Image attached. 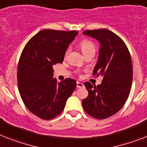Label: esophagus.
<instances>
[{"instance_id":"esophagus-1","label":"esophagus","mask_w":147,"mask_h":147,"mask_svg":"<svg viewBox=\"0 0 147 147\" xmlns=\"http://www.w3.org/2000/svg\"><path fill=\"white\" fill-rule=\"evenodd\" d=\"M84 87V84L81 82H79V81H77V87L78 88H81V87Z\"/></svg>"}]
</instances>
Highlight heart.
<instances>
[{"label": "heart", "mask_w": 147, "mask_h": 147, "mask_svg": "<svg viewBox=\"0 0 147 147\" xmlns=\"http://www.w3.org/2000/svg\"><path fill=\"white\" fill-rule=\"evenodd\" d=\"M80 49L83 53L84 55H86L90 53L94 52L96 51V48H95L94 44L90 40H83L80 43Z\"/></svg>", "instance_id": "obj_1"}]
</instances>
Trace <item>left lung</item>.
Instances as JSON below:
<instances>
[{
    "instance_id": "obj_1",
    "label": "left lung",
    "mask_w": 147,
    "mask_h": 147,
    "mask_svg": "<svg viewBox=\"0 0 147 147\" xmlns=\"http://www.w3.org/2000/svg\"><path fill=\"white\" fill-rule=\"evenodd\" d=\"M83 34L100 43L93 76L103 79L97 86L85 82L88 96L82 100V106L92 117L106 119L123 108L130 93L133 78L130 53L123 39L111 30H85Z\"/></svg>"
}]
</instances>
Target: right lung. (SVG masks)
<instances>
[{
  "instance_id": "1",
  "label": "right lung",
  "mask_w": 147,
  "mask_h": 147,
  "mask_svg": "<svg viewBox=\"0 0 147 147\" xmlns=\"http://www.w3.org/2000/svg\"><path fill=\"white\" fill-rule=\"evenodd\" d=\"M78 31L45 29L34 36L22 51L17 79L22 99L30 111L42 119H51L64 109L76 81L57 82L53 66L62 63L69 45Z\"/></svg>"
}]
</instances>
